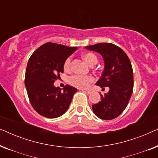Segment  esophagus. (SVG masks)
Listing matches in <instances>:
<instances>
[{"label":"esophagus","instance_id":"1","mask_svg":"<svg viewBox=\"0 0 158 158\" xmlns=\"http://www.w3.org/2000/svg\"><path fill=\"white\" fill-rule=\"evenodd\" d=\"M80 90H83V91H84V92H85V93H87V94H90V90H85V89H80Z\"/></svg>","mask_w":158,"mask_h":158}]
</instances>
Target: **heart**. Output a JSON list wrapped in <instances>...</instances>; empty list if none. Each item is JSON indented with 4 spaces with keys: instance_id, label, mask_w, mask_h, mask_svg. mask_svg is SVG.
<instances>
[{
    "instance_id": "heart-1",
    "label": "heart",
    "mask_w": 158,
    "mask_h": 158,
    "mask_svg": "<svg viewBox=\"0 0 158 158\" xmlns=\"http://www.w3.org/2000/svg\"><path fill=\"white\" fill-rule=\"evenodd\" d=\"M83 58L85 61L90 66H94L98 62V58L94 53L87 52L83 54ZM72 59L71 57H68L64 62V70L66 72L70 70ZM94 81V78L91 76H84V75H74L69 78V82L71 85L79 88H85L88 87L90 83Z\"/></svg>"
}]
</instances>
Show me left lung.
<instances>
[{
    "instance_id": "1",
    "label": "left lung",
    "mask_w": 158,
    "mask_h": 158,
    "mask_svg": "<svg viewBox=\"0 0 158 158\" xmlns=\"http://www.w3.org/2000/svg\"><path fill=\"white\" fill-rule=\"evenodd\" d=\"M85 49L100 54L104 61L101 78L96 83L109 90L101 94V101L92 106L94 114L104 120L114 119L126 109L133 91V70L127 54L111 43H98L86 46ZM104 89V88H103Z\"/></svg>"
}]
</instances>
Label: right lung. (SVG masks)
<instances>
[{
  "instance_id": "add662e5",
  "label": "right lung",
  "mask_w": 158,
  "mask_h": 158,
  "mask_svg": "<svg viewBox=\"0 0 158 158\" xmlns=\"http://www.w3.org/2000/svg\"><path fill=\"white\" fill-rule=\"evenodd\" d=\"M77 49L47 42L39 47L28 61L25 86L30 103L39 114L54 118L65 113L76 88L66 85L63 90L54 85L64 71V62Z\"/></svg>"
}]
</instances>
